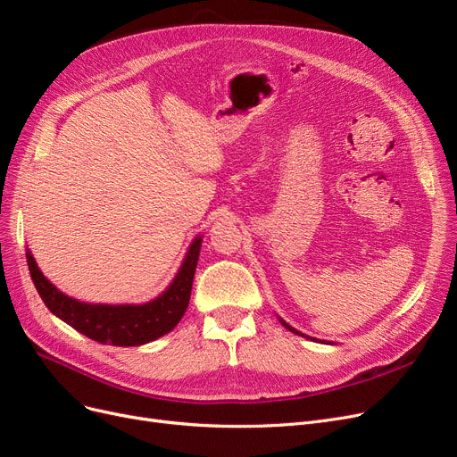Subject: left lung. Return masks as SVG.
Instances as JSON below:
<instances>
[{"instance_id":"8db88e82","label":"left lung","mask_w":457,"mask_h":457,"mask_svg":"<svg viewBox=\"0 0 457 457\" xmlns=\"http://www.w3.org/2000/svg\"><path fill=\"white\" fill-rule=\"evenodd\" d=\"M280 321H282V320H280ZM282 325H284V327H286V328H287V330H291V332H295V334H299V336H304V334H303V332H299V330H295V328H293V327H289V325H287V323H286V321H282Z\"/></svg>"}]
</instances>
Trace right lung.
Wrapping results in <instances>:
<instances>
[{
	"label": "right lung",
	"instance_id": "obj_1",
	"mask_svg": "<svg viewBox=\"0 0 457 457\" xmlns=\"http://www.w3.org/2000/svg\"><path fill=\"white\" fill-rule=\"evenodd\" d=\"M202 237L194 239L185 262L171 286L147 304H89L71 299L52 286L37 267L31 252H26L31 280L46 308L59 320L98 344L132 347L149 344L168 334L187 312L194 272L200 257Z\"/></svg>",
	"mask_w": 457,
	"mask_h": 457
}]
</instances>
